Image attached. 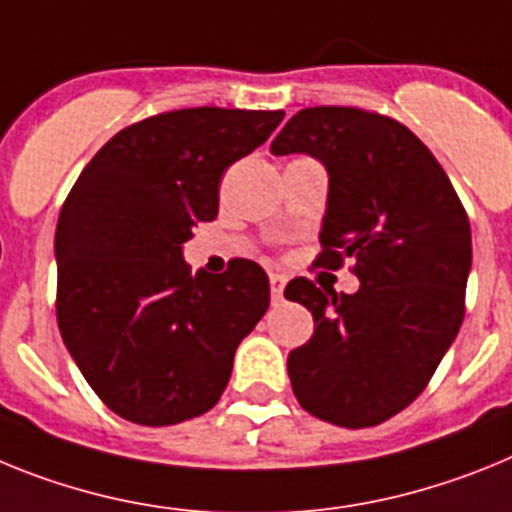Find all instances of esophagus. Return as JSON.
<instances>
[{"mask_svg":"<svg viewBox=\"0 0 512 512\" xmlns=\"http://www.w3.org/2000/svg\"><path fill=\"white\" fill-rule=\"evenodd\" d=\"M283 288H286V278L278 273L270 275V293H273V301H281L283 299Z\"/></svg>","mask_w":512,"mask_h":512,"instance_id":"1","label":"esophagus"}]
</instances>
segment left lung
<instances>
[{
	"label": "left lung",
	"instance_id": "1",
	"mask_svg": "<svg viewBox=\"0 0 512 512\" xmlns=\"http://www.w3.org/2000/svg\"><path fill=\"white\" fill-rule=\"evenodd\" d=\"M273 154L304 151L330 172L319 268L353 260L361 288L335 293L293 278L286 299L314 317L288 355L293 394L309 415L373 428L420 397L464 322L469 216L415 133L389 115L342 105L293 115Z\"/></svg>",
	"mask_w": 512,
	"mask_h": 512
}]
</instances>
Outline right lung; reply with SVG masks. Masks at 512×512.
I'll list each match as a JSON object with an SVG mask.
<instances>
[{"mask_svg": "<svg viewBox=\"0 0 512 512\" xmlns=\"http://www.w3.org/2000/svg\"><path fill=\"white\" fill-rule=\"evenodd\" d=\"M283 115L208 105L151 115L115 133L66 195L56 319L87 384L123 420L162 428L211 410L268 311L257 262L193 275L182 244L216 219L226 167Z\"/></svg>", "mask_w": 512, "mask_h": 512, "instance_id": "right-lung-1", "label": "right lung"}]
</instances>
